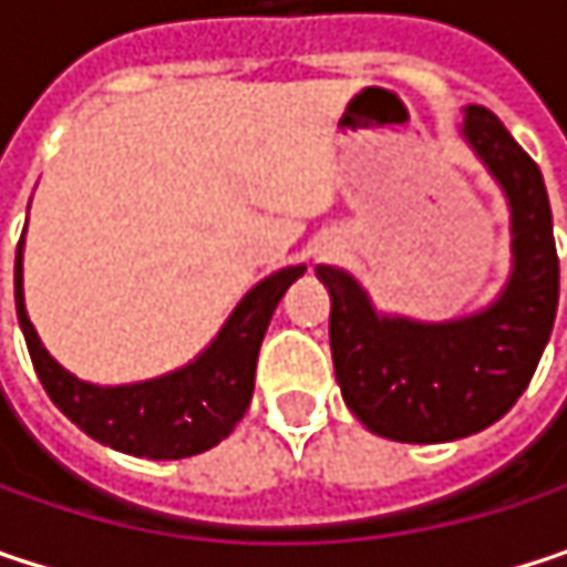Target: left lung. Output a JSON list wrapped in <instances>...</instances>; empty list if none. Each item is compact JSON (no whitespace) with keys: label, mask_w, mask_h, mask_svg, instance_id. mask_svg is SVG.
I'll return each instance as SVG.
<instances>
[{"label":"left lung","mask_w":567,"mask_h":567,"mask_svg":"<svg viewBox=\"0 0 567 567\" xmlns=\"http://www.w3.org/2000/svg\"><path fill=\"white\" fill-rule=\"evenodd\" d=\"M463 137L512 209V276L489 308L440 324L388 318L348 272L318 266L331 291V358L344 403L371 433L400 443H446L506 416L558 311V252L538 164L480 104L466 107Z\"/></svg>","instance_id":"left-lung-1"}]
</instances>
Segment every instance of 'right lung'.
Wrapping results in <instances>:
<instances>
[{"mask_svg": "<svg viewBox=\"0 0 567 567\" xmlns=\"http://www.w3.org/2000/svg\"><path fill=\"white\" fill-rule=\"evenodd\" d=\"M301 272L305 266H288L256 285L193 364L121 388L78 381L39 341L22 295V239L16 252V311L42 388L78 430L131 456L183 460L226 440L249 410L266 328L288 285Z\"/></svg>", "mask_w": 567, "mask_h": 567, "instance_id": "obj_1", "label": "right lung"}]
</instances>
